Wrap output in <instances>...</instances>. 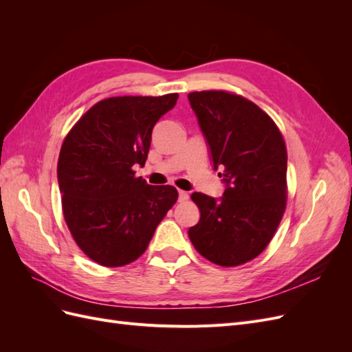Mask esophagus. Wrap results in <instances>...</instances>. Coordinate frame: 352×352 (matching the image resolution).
I'll return each instance as SVG.
<instances>
[{
	"mask_svg": "<svg viewBox=\"0 0 352 352\" xmlns=\"http://www.w3.org/2000/svg\"><path fill=\"white\" fill-rule=\"evenodd\" d=\"M189 198V194L186 190H179V201H186Z\"/></svg>",
	"mask_w": 352,
	"mask_h": 352,
	"instance_id": "34e87169",
	"label": "esophagus"
}]
</instances>
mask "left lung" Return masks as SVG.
<instances>
[{
    "mask_svg": "<svg viewBox=\"0 0 352 352\" xmlns=\"http://www.w3.org/2000/svg\"><path fill=\"white\" fill-rule=\"evenodd\" d=\"M220 168L223 197L190 195L201 217L188 230L195 250L225 267L257 257L272 241L286 207V146L278 126L258 105L225 91L188 94Z\"/></svg>",
    "mask_w": 352,
    "mask_h": 352,
    "instance_id": "8db88e82",
    "label": "left lung"
}]
</instances>
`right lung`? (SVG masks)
Listing matches in <instances>:
<instances>
[{
  "instance_id": "obj_1",
  "label": "right lung",
  "mask_w": 352,
  "mask_h": 352,
  "mask_svg": "<svg viewBox=\"0 0 352 352\" xmlns=\"http://www.w3.org/2000/svg\"><path fill=\"white\" fill-rule=\"evenodd\" d=\"M177 98L167 94L102 100L61 145L57 179L66 223L79 248L105 267L141 257L177 199L176 188L151 186L133 172L146 162L154 124Z\"/></svg>"
}]
</instances>
